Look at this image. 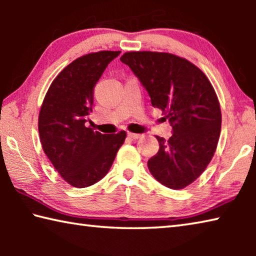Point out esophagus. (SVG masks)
I'll list each match as a JSON object with an SVG mask.
<instances>
[{
	"instance_id": "1",
	"label": "esophagus",
	"mask_w": 256,
	"mask_h": 256,
	"mask_svg": "<svg viewBox=\"0 0 256 256\" xmlns=\"http://www.w3.org/2000/svg\"><path fill=\"white\" fill-rule=\"evenodd\" d=\"M128 136L131 138H141V134H138V133H133V132H128Z\"/></svg>"
}]
</instances>
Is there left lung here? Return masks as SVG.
<instances>
[{"label":"left lung","instance_id":"obj_1","mask_svg":"<svg viewBox=\"0 0 256 256\" xmlns=\"http://www.w3.org/2000/svg\"><path fill=\"white\" fill-rule=\"evenodd\" d=\"M120 60L172 128L167 141L156 136L159 150L148 160L150 172L166 188H186L206 170L219 141L222 110L214 86L198 66L170 53L128 52Z\"/></svg>","mask_w":256,"mask_h":256}]
</instances>
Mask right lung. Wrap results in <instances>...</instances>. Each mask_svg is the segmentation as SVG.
<instances>
[{"instance_id":"add662e5","label":"right lung","mask_w":256,"mask_h":256,"mask_svg":"<svg viewBox=\"0 0 256 256\" xmlns=\"http://www.w3.org/2000/svg\"><path fill=\"white\" fill-rule=\"evenodd\" d=\"M120 50H100L73 60L47 90L38 118L45 154L62 178L78 188L100 180L110 170L126 132L102 134L86 126L94 89Z\"/></svg>"}]
</instances>
